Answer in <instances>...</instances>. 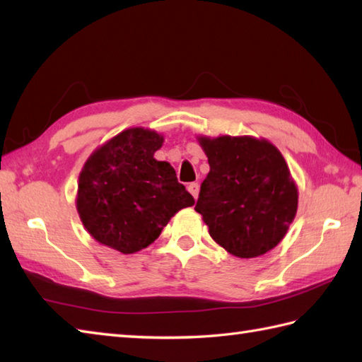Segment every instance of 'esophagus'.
<instances>
[{
	"instance_id": "1",
	"label": "esophagus",
	"mask_w": 362,
	"mask_h": 362,
	"mask_svg": "<svg viewBox=\"0 0 362 362\" xmlns=\"http://www.w3.org/2000/svg\"><path fill=\"white\" fill-rule=\"evenodd\" d=\"M187 190L192 194V197L197 198L198 197V192H200V186H198V182H190L187 186Z\"/></svg>"
}]
</instances>
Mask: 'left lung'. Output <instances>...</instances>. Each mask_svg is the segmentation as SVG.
<instances>
[{"label":"left lung","instance_id":"8db88e82","mask_svg":"<svg viewBox=\"0 0 362 362\" xmlns=\"http://www.w3.org/2000/svg\"><path fill=\"white\" fill-rule=\"evenodd\" d=\"M209 173L195 211L211 238L238 257L270 252L293 222L298 189L276 146L252 136H198Z\"/></svg>","mask_w":362,"mask_h":362}]
</instances>
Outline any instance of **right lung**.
Listing matches in <instances>:
<instances>
[{
  "instance_id": "add662e5",
  "label": "right lung",
  "mask_w": 362,
  "mask_h": 362,
  "mask_svg": "<svg viewBox=\"0 0 362 362\" xmlns=\"http://www.w3.org/2000/svg\"><path fill=\"white\" fill-rule=\"evenodd\" d=\"M164 137L129 128L95 150L79 173L76 209L87 233L123 255L140 252L195 200L175 168L154 159Z\"/></svg>"
}]
</instances>
